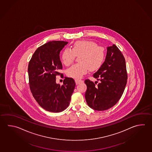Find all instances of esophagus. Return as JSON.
Returning <instances> with one entry per match:
<instances>
[{"instance_id": "1", "label": "esophagus", "mask_w": 152, "mask_h": 152, "mask_svg": "<svg viewBox=\"0 0 152 152\" xmlns=\"http://www.w3.org/2000/svg\"><path fill=\"white\" fill-rule=\"evenodd\" d=\"M75 82L76 85H78V84H80V83H83V80H79V79H75Z\"/></svg>"}]
</instances>
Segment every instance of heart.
Here are the masks:
<instances>
[{
	"label": "heart",
	"instance_id": "b5f03b06",
	"mask_svg": "<svg viewBox=\"0 0 152 152\" xmlns=\"http://www.w3.org/2000/svg\"><path fill=\"white\" fill-rule=\"evenodd\" d=\"M80 55V63L70 67L67 71L69 77L80 79L86 74L89 69L95 71L102 66L105 57L104 49L98 46L95 42L90 40H81L72 45V49L66 48L61 53V60L64 65L69 66L73 62L75 56Z\"/></svg>",
	"mask_w": 152,
	"mask_h": 152
}]
</instances>
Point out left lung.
<instances>
[{
  "mask_svg": "<svg viewBox=\"0 0 152 152\" xmlns=\"http://www.w3.org/2000/svg\"><path fill=\"white\" fill-rule=\"evenodd\" d=\"M93 77L100 83L96 86L88 79L85 81L86 102L95 110H107L121 99L127 83L124 57L115 44L107 47L105 61Z\"/></svg>",
  "mask_w": 152,
  "mask_h": 152,
  "instance_id": "1",
  "label": "left lung"
}]
</instances>
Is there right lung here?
Returning <instances> with one entry per match:
<instances>
[{
	"instance_id": "obj_1",
	"label": "right lung",
	"mask_w": 152,
	"mask_h": 152,
	"mask_svg": "<svg viewBox=\"0 0 152 152\" xmlns=\"http://www.w3.org/2000/svg\"><path fill=\"white\" fill-rule=\"evenodd\" d=\"M67 42L53 41L39 47L28 64L29 87L34 99L45 110L59 113L69 105L75 83L72 77H64L63 85L57 84L56 75L62 69L59 54ZM63 77V75H61Z\"/></svg>"
}]
</instances>
